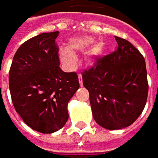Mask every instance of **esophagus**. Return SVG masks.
Wrapping results in <instances>:
<instances>
[{"instance_id": "esophagus-1", "label": "esophagus", "mask_w": 158, "mask_h": 158, "mask_svg": "<svg viewBox=\"0 0 158 158\" xmlns=\"http://www.w3.org/2000/svg\"><path fill=\"white\" fill-rule=\"evenodd\" d=\"M79 82L80 86H83V79H82V75L79 74Z\"/></svg>"}]
</instances>
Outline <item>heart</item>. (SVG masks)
<instances>
[{
    "instance_id": "heart-1",
    "label": "heart",
    "mask_w": 158,
    "mask_h": 158,
    "mask_svg": "<svg viewBox=\"0 0 158 158\" xmlns=\"http://www.w3.org/2000/svg\"><path fill=\"white\" fill-rule=\"evenodd\" d=\"M95 41L91 36H80L71 40L68 44V49H62L59 53L60 60L69 69H73L76 64V54L84 52L89 48ZM102 51V45L101 43H95L85 52L84 62L86 66H92L96 62Z\"/></svg>"
}]
</instances>
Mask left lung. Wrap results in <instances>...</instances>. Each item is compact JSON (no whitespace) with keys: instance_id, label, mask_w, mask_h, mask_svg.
Masks as SVG:
<instances>
[{"instance_id":"1","label":"left lung","mask_w":158,"mask_h":158,"mask_svg":"<svg viewBox=\"0 0 158 158\" xmlns=\"http://www.w3.org/2000/svg\"><path fill=\"white\" fill-rule=\"evenodd\" d=\"M115 40L116 50L82 74L93 118L110 130L131 125L142 113L148 95L144 56L128 40Z\"/></svg>"}]
</instances>
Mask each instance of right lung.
Here are the masks:
<instances>
[{"label":"right lung","mask_w":158,"mask_h":158,"mask_svg":"<svg viewBox=\"0 0 158 158\" xmlns=\"http://www.w3.org/2000/svg\"><path fill=\"white\" fill-rule=\"evenodd\" d=\"M58 34L41 33L22 44L9 71L16 112L27 125L43 134L65 125L69 102L79 88L76 73L63 72L59 67Z\"/></svg>","instance_id":"add662e5"}]
</instances>
